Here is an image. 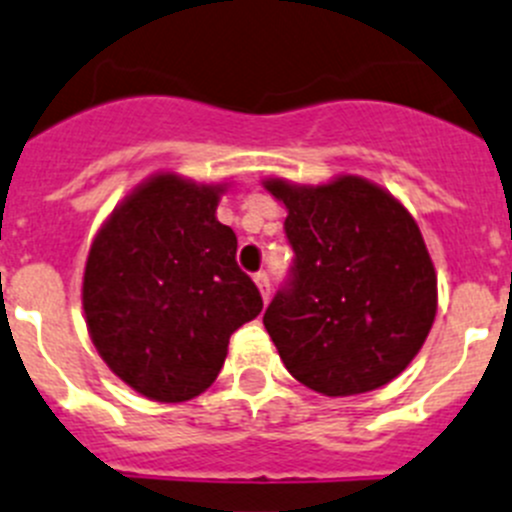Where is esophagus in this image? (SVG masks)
Here are the masks:
<instances>
[{
    "label": "esophagus",
    "mask_w": 512,
    "mask_h": 512,
    "mask_svg": "<svg viewBox=\"0 0 512 512\" xmlns=\"http://www.w3.org/2000/svg\"><path fill=\"white\" fill-rule=\"evenodd\" d=\"M253 281H256V286H259V291H261V299H264L266 304H269V299H271V284H269V274H266V271H259V274L253 276Z\"/></svg>",
    "instance_id": "obj_1"
}]
</instances>
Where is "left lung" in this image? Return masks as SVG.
I'll use <instances>...</instances> for the list:
<instances>
[{
	"label": "left lung",
	"instance_id": "1",
	"mask_svg": "<svg viewBox=\"0 0 512 512\" xmlns=\"http://www.w3.org/2000/svg\"><path fill=\"white\" fill-rule=\"evenodd\" d=\"M294 279L264 314L291 377L326 397L384 387L410 367L437 314V274L415 216L387 188L342 173L319 186L271 175Z\"/></svg>",
	"mask_w": 512,
	"mask_h": 512
}]
</instances>
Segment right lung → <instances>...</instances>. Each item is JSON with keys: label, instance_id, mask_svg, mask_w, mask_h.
Wrapping results in <instances>:
<instances>
[{"label": "right lung", "instance_id": "obj_1", "mask_svg": "<svg viewBox=\"0 0 512 512\" xmlns=\"http://www.w3.org/2000/svg\"><path fill=\"white\" fill-rule=\"evenodd\" d=\"M228 183L158 170L102 221L82 274V309L107 369L153 402H188L216 382L238 326L264 309L216 211Z\"/></svg>", "mask_w": 512, "mask_h": 512}]
</instances>
